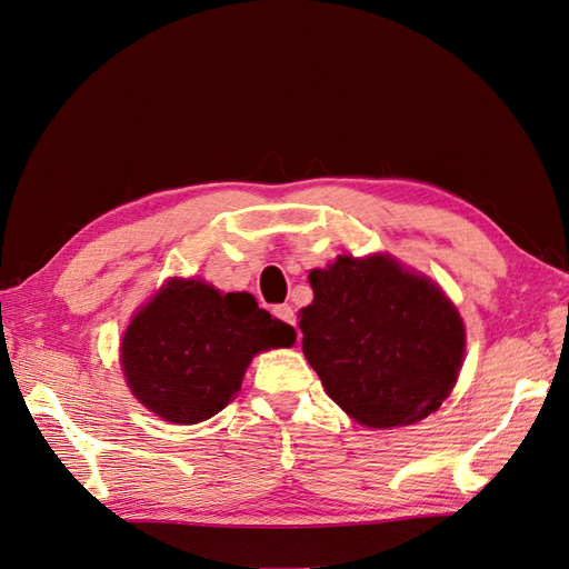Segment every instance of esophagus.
I'll return each instance as SVG.
<instances>
[{
	"instance_id": "1",
	"label": "esophagus",
	"mask_w": 569,
	"mask_h": 569,
	"mask_svg": "<svg viewBox=\"0 0 569 569\" xmlns=\"http://www.w3.org/2000/svg\"><path fill=\"white\" fill-rule=\"evenodd\" d=\"M273 317H277V319L283 321V323H288V326H296V311H292L290 305L273 307Z\"/></svg>"
}]
</instances>
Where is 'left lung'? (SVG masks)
Returning <instances> with one entry per match:
<instances>
[{
    "label": "left lung",
    "instance_id": "1",
    "mask_svg": "<svg viewBox=\"0 0 569 569\" xmlns=\"http://www.w3.org/2000/svg\"><path fill=\"white\" fill-rule=\"evenodd\" d=\"M302 351L326 393L370 429L408 427L450 396L467 332L431 279L389 256H340L311 269Z\"/></svg>",
    "mask_w": 569,
    "mask_h": 569
}]
</instances>
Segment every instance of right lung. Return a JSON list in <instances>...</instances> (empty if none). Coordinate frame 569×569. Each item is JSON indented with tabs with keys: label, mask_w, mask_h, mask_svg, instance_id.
I'll list each match as a JSON object with an SVG mask.
<instances>
[{
	"label": "right lung",
	"mask_w": 569,
	"mask_h": 569,
	"mask_svg": "<svg viewBox=\"0 0 569 569\" xmlns=\"http://www.w3.org/2000/svg\"><path fill=\"white\" fill-rule=\"evenodd\" d=\"M296 330L250 292L168 279L129 323L121 370L138 401L173 425H197L234 401L252 356L292 347Z\"/></svg>",
	"instance_id": "add662e5"
}]
</instances>
